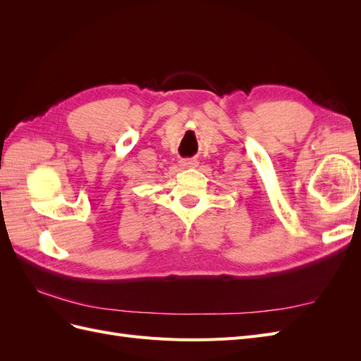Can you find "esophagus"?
Masks as SVG:
<instances>
[{"instance_id":"esophagus-1","label":"esophagus","mask_w":361,"mask_h":361,"mask_svg":"<svg viewBox=\"0 0 361 361\" xmlns=\"http://www.w3.org/2000/svg\"><path fill=\"white\" fill-rule=\"evenodd\" d=\"M179 164H180V167H183V169H195L199 166V161L195 158H188V159L179 161Z\"/></svg>"}]
</instances>
